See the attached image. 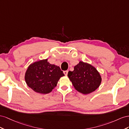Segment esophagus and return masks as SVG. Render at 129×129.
<instances>
[{"instance_id":"1","label":"esophagus","mask_w":129,"mask_h":129,"mask_svg":"<svg viewBox=\"0 0 129 129\" xmlns=\"http://www.w3.org/2000/svg\"><path fill=\"white\" fill-rule=\"evenodd\" d=\"M64 75L65 76H67L68 75V71H64Z\"/></svg>"}]
</instances>
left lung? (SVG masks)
Wrapping results in <instances>:
<instances>
[{
    "mask_svg": "<svg viewBox=\"0 0 129 129\" xmlns=\"http://www.w3.org/2000/svg\"><path fill=\"white\" fill-rule=\"evenodd\" d=\"M68 76L75 89L84 94H90L97 90L102 80L96 68L82 61L75 66L74 70L68 72Z\"/></svg>",
    "mask_w": 129,
    "mask_h": 129,
    "instance_id": "left-lung-1",
    "label": "left lung"
}]
</instances>
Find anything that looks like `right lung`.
<instances>
[{"mask_svg": "<svg viewBox=\"0 0 129 129\" xmlns=\"http://www.w3.org/2000/svg\"><path fill=\"white\" fill-rule=\"evenodd\" d=\"M47 60L45 59L32 62L25 72V82L36 92H51L57 86L60 77L64 76L59 67L51 64Z\"/></svg>", "mask_w": 129, "mask_h": 129, "instance_id": "1", "label": "right lung"}]
</instances>
